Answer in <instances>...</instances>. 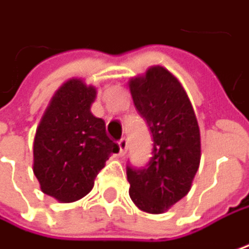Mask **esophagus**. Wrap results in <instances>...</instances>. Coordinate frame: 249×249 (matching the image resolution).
<instances>
[{
    "label": "esophagus",
    "mask_w": 249,
    "mask_h": 249,
    "mask_svg": "<svg viewBox=\"0 0 249 249\" xmlns=\"http://www.w3.org/2000/svg\"><path fill=\"white\" fill-rule=\"evenodd\" d=\"M118 147H120V154H125L126 149H128V141L125 138H121L118 141Z\"/></svg>",
    "instance_id": "esophagus-1"
}]
</instances>
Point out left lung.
<instances>
[{"instance_id":"left-lung-1","label":"left lung","mask_w":249,"mask_h":249,"mask_svg":"<svg viewBox=\"0 0 249 249\" xmlns=\"http://www.w3.org/2000/svg\"><path fill=\"white\" fill-rule=\"evenodd\" d=\"M129 91L154 141L145 167L126 165L129 196L140 210L161 214L191 190L201 160L199 126L185 89L164 67L131 78Z\"/></svg>"}]
</instances>
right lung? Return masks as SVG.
<instances>
[{"instance_id":"right-lung-1","label":"right lung","mask_w":249,"mask_h":249,"mask_svg":"<svg viewBox=\"0 0 249 249\" xmlns=\"http://www.w3.org/2000/svg\"><path fill=\"white\" fill-rule=\"evenodd\" d=\"M97 89L82 79L61 85L51 98L34 138V170L41 191L59 202H74L94 187L111 154L120 151L91 112Z\"/></svg>"}]
</instances>
